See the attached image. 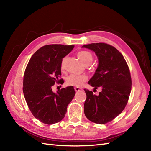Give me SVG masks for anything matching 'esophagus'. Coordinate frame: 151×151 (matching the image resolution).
Returning a JSON list of instances; mask_svg holds the SVG:
<instances>
[{
	"instance_id": "obj_1",
	"label": "esophagus",
	"mask_w": 151,
	"mask_h": 151,
	"mask_svg": "<svg viewBox=\"0 0 151 151\" xmlns=\"http://www.w3.org/2000/svg\"><path fill=\"white\" fill-rule=\"evenodd\" d=\"M74 89H75V91H76V92H79V91H80L81 90V89L79 88H75Z\"/></svg>"
}]
</instances>
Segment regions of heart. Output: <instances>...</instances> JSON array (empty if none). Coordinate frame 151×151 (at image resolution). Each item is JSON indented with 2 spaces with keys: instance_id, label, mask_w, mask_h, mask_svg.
Here are the masks:
<instances>
[{
  "instance_id": "b5f03b06",
  "label": "heart",
  "mask_w": 151,
  "mask_h": 151,
  "mask_svg": "<svg viewBox=\"0 0 151 151\" xmlns=\"http://www.w3.org/2000/svg\"><path fill=\"white\" fill-rule=\"evenodd\" d=\"M79 60L83 62L85 65L91 64L92 62L93 57L89 52L88 51H81L77 53ZM65 58H63L61 63V68H64ZM88 79V77L84 74H72L66 77L65 82L67 86L80 87L83 84L84 82Z\"/></svg>"
}]
</instances>
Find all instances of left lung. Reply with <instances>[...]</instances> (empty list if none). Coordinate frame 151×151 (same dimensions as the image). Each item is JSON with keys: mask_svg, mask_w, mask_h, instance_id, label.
Wrapping results in <instances>:
<instances>
[{"mask_svg": "<svg viewBox=\"0 0 151 151\" xmlns=\"http://www.w3.org/2000/svg\"><path fill=\"white\" fill-rule=\"evenodd\" d=\"M82 48L96 55L98 67L88 84L94 89H101L98 95L84 89L87 96L84 114L90 121L104 124L119 115L126 106L132 88L129 68L122 54L111 45L97 43Z\"/></svg>", "mask_w": 151, "mask_h": 151, "instance_id": "8db88e82", "label": "left lung"}]
</instances>
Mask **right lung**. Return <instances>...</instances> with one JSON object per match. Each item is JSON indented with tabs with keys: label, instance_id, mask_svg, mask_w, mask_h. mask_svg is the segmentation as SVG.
<instances>
[{
	"label": "right lung",
	"instance_id": "1",
	"mask_svg": "<svg viewBox=\"0 0 151 151\" xmlns=\"http://www.w3.org/2000/svg\"><path fill=\"white\" fill-rule=\"evenodd\" d=\"M74 45H48L40 48L31 57L25 70L23 93L33 116L45 124L52 125L64 118L68 104L74 98L73 86L53 93L55 83H63L61 76L62 58Z\"/></svg>",
	"mask_w": 151,
	"mask_h": 151
}]
</instances>
